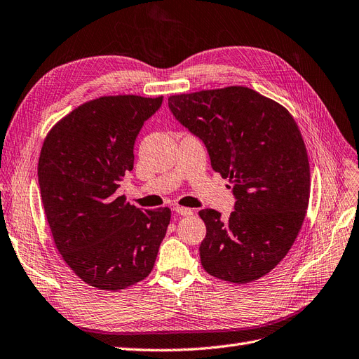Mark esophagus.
I'll use <instances>...</instances> for the list:
<instances>
[{"mask_svg": "<svg viewBox=\"0 0 359 359\" xmlns=\"http://www.w3.org/2000/svg\"><path fill=\"white\" fill-rule=\"evenodd\" d=\"M174 211L181 215V217H189V215H193V211L190 208H184V206H175Z\"/></svg>", "mask_w": 359, "mask_h": 359, "instance_id": "34e87169", "label": "esophagus"}]
</instances>
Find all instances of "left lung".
<instances>
[{
	"label": "left lung",
	"mask_w": 359,
	"mask_h": 359,
	"mask_svg": "<svg viewBox=\"0 0 359 359\" xmlns=\"http://www.w3.org/2000/svg\"><path fill=\"white\" fill-rule=\"evenodd\" d=\"M172 114L205 144L211 166L233 184L227 219L202 209L201 262L209 275L248 283L288 254L306 217L311 168L297 123L258 92L230 86L169 96Z\"/></svg>",
	"instance_id": "obj_1"
}]
</instances>
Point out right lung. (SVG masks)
Segmentation results:
<instances>
[{"instance_id":"right-lung-1","label":"right lung","mask_w":359,"mask_h":359,"mask_svg":"<svg viewBox=\"0 0 359 359\" xmlns=\"http://www.w3.org/2000/svg\"><path fill=\"white\" fill-rule=\"evenodd\" d=\"M163 96H101L59 120L39 160L41 202L57 251L81 280L125 290L151 273L170 209L117 196L133 169V145Z\"/></svg>"}]
</instances>
